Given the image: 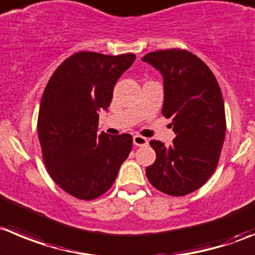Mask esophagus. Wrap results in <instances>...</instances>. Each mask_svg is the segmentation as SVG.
<instances>
[{
  "instance_id": "obj_1",
  "label": "esophagus",
  "mask_w": 255,
  "mask_h": 255,
  "mask_svg": "<svg viewBox=\"0 0 255 255\" xmlns=\"http://www.w3.org/2000/svg\"><path fill=\"white\" fill-rule=\"evenodd\" d=\"M132 141H134L135 146H145V145H147V139L141 136V135H134Z\"/></svg>"
}]
</instances>
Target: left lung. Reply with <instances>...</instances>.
<instances>
[{
    "label": "left lung",
    "mask_w": 255,
    "mask_h": 255,
    "mask_svg": "<svg viewBox=\"0 0 255 255\" xmlns=\"http://www.w3.org/2000/svg\"><path fill=\"white\" fill-rule=\"evenodd\" d=\"M141 60L164 79L161 113L171 119L176 134L170 146L150 141L156 160L146 168V176L162 193L186 195L217 169L227 129L222 91L209 67L186 50L155 51Z\"/></svg>",
    "instance_id": "obj_1"
}]
</instances>
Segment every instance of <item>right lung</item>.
<instances>
[{
    "label": "right lung",
    "instance_id": "obj_1",
    "mask_svg": "<svg viewBox=\"0 0 255 255\" xmlns=\"http://www.w3.org/2000/svg\"><path fill=\"white\" fill-rule=\"evenodd\" d=\"M135 59L134 53H74L43 91L37 120L43 162L75 198L93 200L106 193L131 151V135L98 134V126L99 111L108 110L116 81Z\"/></svg>",
    "mask_w": 255,
    "mask_h": 255
}]
</instances>
